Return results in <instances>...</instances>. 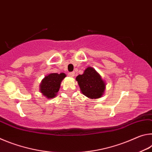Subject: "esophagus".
I'll list each match as a JSON object with an SVG mask.
<instances>
[{
    "label": "esophagus",
    "mask_w": 152,
    "mask_h": 152,
    "mask_svg": "<svg viewBox=\"0 0 152 152\" xmlns=\"http://www.w3.org/2000/svg\"><path fill=\"white\" fill-rule=\"evenodd\" d=\"M68 75L70 77H74V75H75V73H74V72H72L68 73Z\"/></svg>",
    "instance_id": "esophagus-1"
}]
</instances>
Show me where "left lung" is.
Wrapping results in <instances>:
<instances>
[{"mask_svg":"<svg viewBox=\"0 0 152 152\" xmlns=\"http://www.w3.org/2000/svg\"><path fill=\"white\" fill-rule=\"evenodd\" d=\"M76 80L82 93L89 99H99L103 95L106 84L101 75L92 67H88L83 74H80Z\"/></svg>","mask_w":152,"mask_h":152,"instance_id":"left-lung-1","label":"left lung"}]
</instances>
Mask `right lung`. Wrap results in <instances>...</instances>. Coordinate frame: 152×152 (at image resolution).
<instances>
[{"label": "right lung", "instance_id": "right-lung-1", "mask_svg": "<svg viewBox=\"0 0 152 152\" xmlns=\"http://www.w3.org/2000/svg\"><path fill=\"white\" fill-rule=\"evenodd\" d=\"M66 75L64 73H52L45 76L40 84V92L48 99H53L57 95L61 82Z\"/></svg>", "mask_w": 152, "mask_h": 152}]
</instances>
